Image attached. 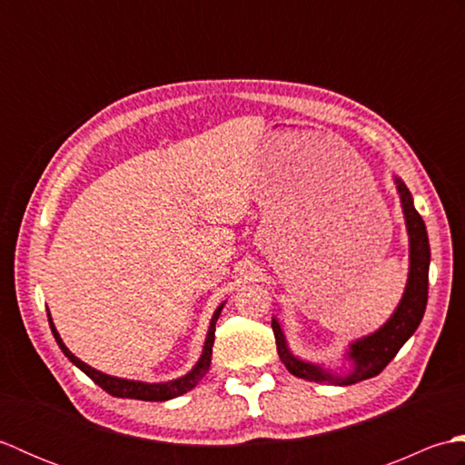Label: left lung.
I'll return each instance as SVG.
<instances>
[{"instance_id": "obj_1", "label": "left lung", "mask_w": 465, "mask_h": 465, "mask_svg": "<svg viewBox=\"0 0 465 465\" xmlns=\"http://www.w3.org/2000/svg\"><path fill=\"white\" fill-rule=\"evenodd\" d=\"M398 190L401 195L403 213H406L408 233H410V280L406 293L398 305L396 313L391 315L390 322L383 325L380 331H375L368 338L351 343V358L355 361V370L345 375V378H333L331 373L323 371L322 368L313 363H305L290 353L288 345H285L283 333L280 330L278 322H272V330L275 335V345H278V353L290 373L298 375L302 380L308 381H330L338 385H351L361 380L373 378L380 371L385 370L400 348L406 343L411 333L418 330V325L423 318L428 305V273H430V242L426 223H423L421 215L413 207L410 190L400 180Z\"/></svg>"}]
</instances>
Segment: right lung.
<instances>
[{
    "instance_id": "obj_1",
    "label": "right lung",
    "mask_w": 465,
    "mask_h": 465,
    "mask_svg": "<svg viewBox=\"0 0 465 465\" xmlns=\"http://www.w3.org/2000/svg\"><path fill=\"white\" fill-rule=\"evenodd\" d=\"M220 313H222V305L213 313L210 331H207V338H205L203 353H202L200 361L195 363V368L187 375H183V378L173 380V381H165V383H142V381L120 380V378H112V375H105L102 371L90 368V365L84 363L82 360H77L75 355L65 348L62 338H59V333L55 330L52 318H49V313H47V318H49V328H52L54 338H55L59 348H62V351L65 353V358L72 361V363H75L77 368H80L85 375H90V378L97 385H100L102 390H105L107 393H110V396L130 398V400H143V401H165V400H172V398H177V396H183V393L193 390L195 385L200 383V380L203 378V375L207 373V370H210L212 345H213V340H215V322H217V318H220Z\"/></svg>"
}]
</instances>
